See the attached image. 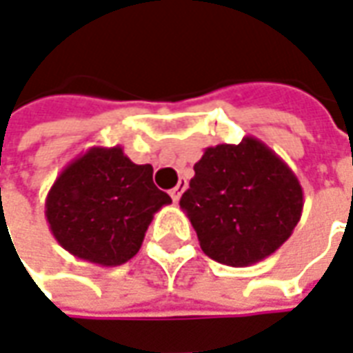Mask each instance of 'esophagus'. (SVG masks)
Instances as JSON below:
<instances>
[{"mask_svg":"<svg viewBox=\"0 0 353 353\" xmlns=\"http://www.w3.org/2000/svg\"><path fill=\"white\" fill-rule=\"evenodd\" d=\"M185 187H187V181H179V183L170 191V196H172V201H174V203L179 201V196H181V193L185 191Z\"/></svg>","mask_w":353,"mask_h":353,"instance_id":"obj_1","label":"esophagus"}]
</instances>
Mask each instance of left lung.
Returning a JSON list of instances; mask_svg holds the SVG:
<instances>
[{
    "label": "left lung",
    "instance_id": "8db88e82",
    "mask_svg": "<svg viewBox=\"0 0 353 353\" xmlns=\"http://www.w3.org/2000/svg\"><path fill=\"white\" fill-rule=\"evenodd\" d=\"M179 207L203 253L228 267H251L292 236L303 210L299 179L255 137L208 146Z\"/></svg>",
    "mask_w": 353,
    "mask_h": 353
}]
</instances>
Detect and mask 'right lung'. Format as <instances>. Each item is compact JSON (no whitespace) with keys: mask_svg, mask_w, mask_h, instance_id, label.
<instances>
[{"mask_svg":"<svg viewBox=\"0 0 353 353\" xmlns=\"http://www.w3.org/2000/svg\"><path fill=\"white\" fill-rule=\"evenodd\" d=\"M172 203L117 146H92L69 162L46 196V220L57 243L73 257L100 267L133 259L152 218Z\"/></svg>","mask_w":353,"mask_h":353,"instance_id":"right-lung-1","label":"right lung"}]
</instances>
